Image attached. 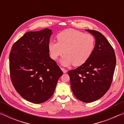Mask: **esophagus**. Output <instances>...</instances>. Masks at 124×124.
<instances>
[{"label": "esophagus", "instance_id": "34e87169", "mask_svg": "<svg viewBox=\"0 0 124 124\" xmlns=\"http://www.w3.org/2000/svg\"><path fill=\"white\" fill-rule=\"evenodd\" d=\"M61 70H62V72H63L64 73H67V70H66V69H64V68H62Z\"/></svg>", "mask_w": 124, "mask_h": 124}]
</instances>
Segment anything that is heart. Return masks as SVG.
Instances as JSON below:
<instances>
[{"label": "heart", "mask_w": 124, "mask_h": 124, "mask_svg": "<svg viewBox=\"0 0 124 124\" xmlns=\"http://www.w3.org/2000/svg\"><path fill=\"white\" fill-rule=\"evenodd\" d=\"M57 39V42L49 43L50 56L53 60H57L64 52L65 54L60 60L63 66L82 65L91 56L95 46V38L92 34L72 29L60 32Z\"/></svg>", "instance_id": "obj_1"}]
</instances>
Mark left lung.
Here are the masks:
<instances>
[{
  "label": "left lung",
  "instance_id": "left-lung-1",
  "mask_svg": "<svg viewBox=\"0 0 124 124\" xmlns=\"http://www.w3.org/2000/svg\"><path fill=\"white\" fill-rule=\"evenodd\" d=\"M95 38V46L86 62L68 71L73 93L85 103L97 101L109 89L116 65L114 49L100 32L86 29Z\"/></svg>",
  "mask_w": 124,
  "mask_h": 124
}]
</instances>
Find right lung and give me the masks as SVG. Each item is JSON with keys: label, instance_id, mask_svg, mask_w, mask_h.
Listing matches in <instances>:
<instances>
[{"label": "right lung", "instance_id": "obj_1", "mask_svg": "<svg viewBox=\"0 0 124 124\" xmlns=\"http://www.w3.org/2000/svg\"><path fill=\"white\" fill-rule=\"evenodd\" d=\"M51 29L28 32L12 45L9 56L10 77L24 99L41 103L51 97L63 72L49 56Z\"/></svg>", "mask_w": 124, "mask_h": 124}]
</instances>
